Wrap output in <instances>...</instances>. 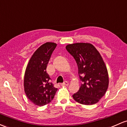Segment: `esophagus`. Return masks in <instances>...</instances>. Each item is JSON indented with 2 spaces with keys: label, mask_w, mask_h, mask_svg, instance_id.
I'll list each match as a JSON object with an SVG mask.
<instances>
[{
  "label": "esophagus",
  "mask_w": 127,
  "mask_h": 127,
  "mask_svg": "<svg viewBox=\"0 0 127 127\" xmlns=\"http://www.w3.org/2000/svg\"><path fill=\"white\" fill-rule=\"evenodd\" d=\"M61 86H67L68 85H69V83H68L67 81H65L64 83H62V84H61Z\"/></svg>",
  "instance_id": "1"
}]
</instances>
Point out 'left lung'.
Wrapping results in <instances>:
<instances>
[{
    "label": "left lung",
    "instance_id": "1",
    "mask_svg": "<svg viewBox=\"0 0 127 127\" xmlns=\"http://www.w3.org/2000/svg\"><path fill=\"white\" fill-rule=\"evenodd\" d=\"M66 48L75 58L83 82L78 92L72 95L73 98L83 105L96 104L104 96L109 83L108 71L102 57L90 43L69 44Z\"/></svg>",
    "mask_w": 127,
    "mask_h": 127
}]
</instances>
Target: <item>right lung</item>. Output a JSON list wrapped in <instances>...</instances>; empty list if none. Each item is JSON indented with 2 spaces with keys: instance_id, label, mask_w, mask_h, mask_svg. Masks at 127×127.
I'll use <instances>...</instances> for the list:
<instances>
[{
  "instance_id": "right-lung-1",
  "label": "right lung",
  "mask_w": 127,
  "mask_h": 127,
  "mask_svg": "<svg viewBox=\"0 0 127 127\" xmlns=\"http://www.w3.org/2000/svg\"><path fill=\"white\" fill-rule=\"evenodd\" d=\"M57 44L47 42L35 51L26 66L24 76V90L33 104L43 106L52 101L57 91L50 82L46 67Z\"/></svg>"
}]
</instances>
